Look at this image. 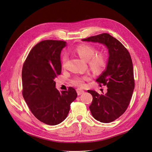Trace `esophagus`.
Segmentation results:
<instances>
[{
    "mask_svg": "<svg viewBox=\"0 0 152 152\" xmlns=\"http://www.w3.org/2000/svg\"><path fill=\"white\" fill-rule=\"evenodd\" d=\"M77 93L78 95H81L83 93H84V91L81 89H77Z\"/></svg>",
    "mask_w": 152,
    "mask_h": 152,
    "instance_id": "1",
    "label": "esophagus"
}]
</instances>
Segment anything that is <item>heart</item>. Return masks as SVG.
I'll return each mask as SVG.
<instances>
[{
  "mask_svg": "<svg viewBox=\"0 0 152 152\" xmlns=\"http://www.w3.org/2000/svg\"><path fill=\"white\" fill-rule=\"evenodd\" d=\"M73 51L79 55V56L87 61L90 68L95 72H99L103 70V68L107 64V59L103 53H98L94 55L96 49L89 44H80L77 45L73 49ZM67 60V56L64 53L61 56L62 65L64 66ZM89 79L87 75L84 77H76L73 79L72 82L73 84L78 86L82 87L84 86V81Z\"/></svg>",
  "mask_w": 152,
  "mask_h": 152,
  "instance_id": "b5f03b06",
  "label": "heart"
}]
</instances>
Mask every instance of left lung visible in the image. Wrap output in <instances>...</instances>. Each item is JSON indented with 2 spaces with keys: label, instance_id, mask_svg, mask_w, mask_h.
<instances>
[{
  "label": "left lung",
  "instance_id": "1",
  "mask_svg": "<svg viewBox=\"0 0 152 152\" xmlns=\"http://www.w3.org/2000/svg\"><path fill=\"white\" fill-rule=\"evenodd\" d=\"M82 40L102 44L108 49L109 57L107 67L96 79L102 85L107 86V93L99 94L94 90L87 92L93 98L89 106L92 115L101 122L110 123L125 112L134 89L130 54L121 42L108 34L90 37Z\"/></svg>",
  "mask_w": 152,
  "mask_h": 152
}]
</instances>
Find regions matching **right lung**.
Returning <instances> with one entry per match:
<instances>
[{"instance_id": "obj_1", "label": "right lung", "mask_w": 152, "mask_h": 152, "mask_svg": "<svg viewBox=\"0 0 152 152\" xmlns=\"http://www.w3.org/2000/svg\"><path fill=\"white\" fill-rule=\"evenodd\" d=\"M66 45L64 41H41L31 49L22 69L23 96L27 105L38 120L50 126L65 120L77 96L73 87L61 93L55 87V78L61 72V52Z\"/></svg>"}]
</instances>
